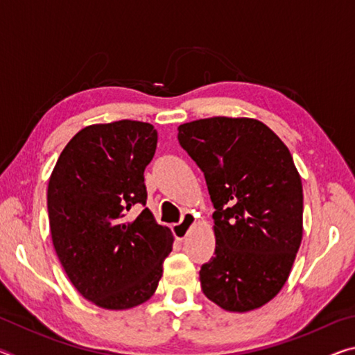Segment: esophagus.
I'll return each instance as SVG.
<instances>
[{"label":"esophagus","instance_id":"34e87169","mask_svg":"<svg viewBox=\"0 0 355 355\" xmlns=\"http://www.w3.org/2000/svg\"><path fill=\"white\" fill-rule=\"evenodd\" d=\"M196 224V216L192 213H184L183 214V219L178 222V224H173L172 230H173V235L178 239V241H183V239L188 236V233L191 230V227Z\"/></svg>","mask_w":355,"mask_h":355}]
</instances>
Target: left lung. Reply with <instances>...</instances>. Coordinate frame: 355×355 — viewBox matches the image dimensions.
<instances>
[{
  "label": "left lung",
  "instance_id": "8db88e82",
  "mask_svg": "<svg viewBox=\"0 0 355 355\" xmlns=\"http://www.w3.org/2000/svg\"><path fill=\"white\" fill-rule=\"evenodd\" d=\"M178 142L205 175L216 209L202 291L228 311L260 309L285 285L302 241V183L290 150L245 117L183 123Z\"/></svg>",
  "mask_w": 355,
  "mask_h": 355
}]
</instances>
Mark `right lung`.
<instances>
[{
  "mask_svg": "<svg viewBox=\"0 0 355 355\" xmlns=\"http://www.w3.org/2000/svg\"><path fill=\"white\" fill-rule=\"evenodd\" d=\"M158 133L153 125L119 120L83 128L62 150L48 183L55 250L83 297L107 310H127L153 296L171 254V228L146 207L144 171Z\"/></svg>",
  "mask_w": 355,
  "mask_h": 355,
  "instance_id": "1",
  "label": "right lung"
}]
</instances>
